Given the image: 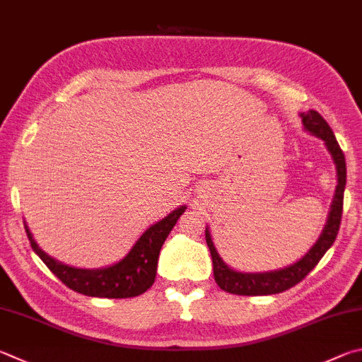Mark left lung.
<instances>
[{"mask_svg": "<svg viewBox=\"0 0 362 362\" xmlns=\"http://www.w3.org/2000/svg\"><path fill=\"white\" fill-rule=\"evenodd\" d=\"M302 124L304 129L308 133L317 136L318 139L325 141V146L327 152L331 153L332 161L336 164L337 170V187L336 193L331 202L329 215H327V221L321 231L318 240L315 242L312 248L302 256L299 261L293 262V264L277 269V271L269 272H239L229 267L221 256L216 252L214 245L212 235H210L209 226L206 228V242L212 255L214 262V277L216 285H218L223 291L239 294V296H267V294H277L281 291H286L298 285L299 281L305 277V275L312 271V269L318 264L320 259L323 258L325 253L331 248L334 240L337 238L340 220H341V209H344V192L346 185V164H345V155L341 152L339 142L336 141L332 129L327 122L321 117L317 110H308V112H300Z\"/></svg>", "mask_w": 362, "mask_h": 362, "instance_id": "left-lung-1", "label": "left lung"}]
</instances>
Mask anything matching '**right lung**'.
<instances>
[{"mask_svg": "<svg viewBox=\"0 0 362 362\" xmlns=\"http://www.w3.org/2000/svg\"><path fill=\"white\" fill-rule=\"evenodd\" d=\"M185 209L187 206L177 207L163 220L156 221L137 239L123 259L112 266L100 269H78L57 261L39 248L26 225L25 231L28 234L30 244L35 253L71 290L91 296V298L124 299L146 293L153 285L160 250L169 233L173 231L177 220L185 212Z\"/></svg>", "mask_w": 362, "mask_h": 362, "instance_id": "obj_1", "label": "right lung"}]
</instances>
